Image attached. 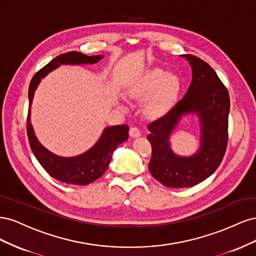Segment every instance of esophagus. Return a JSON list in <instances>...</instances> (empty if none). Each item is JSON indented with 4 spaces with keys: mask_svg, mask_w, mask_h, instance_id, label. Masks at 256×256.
Listing matches in <instances>:
<instances>
[{
    "mask_svg": "<svg viewBox=\"0 0 256 256\" xmlns=\"http://www.w3.org/2000/svg\"><path fill=\"white\" fill-rule=\"evenodd\" d=\"M129 132H130V136H132V138H136V136H141V131H140V129H138V127H136V126L131 127Z\"/></svg>",
    "mask_w": 256,
    "mask_h": 256,
    "instance_id": "1",
    "label": "esophagus"
}]
</instances>
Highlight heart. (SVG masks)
<instances>
[{"instance_id":"heart-1","label":"heart","mask_w":256,"mask_h":256,"mask_svg":"<svg viewBox=\"0 0 256 256\" xmlns=\"http://www.w3.org/2000/svg\"><path fill=\"white\" fill-rule=\"evenodd\" d=\"M180 80L177 76L164 70H154L138 80L129 90V94L136 99L152 98L145 104V113L157 118L168 112L175 104L180 92Z\"/></svg>"}]
</instances>
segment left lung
I'll list each match as a JSON object with an SVG mask.
<instances>
[{"mask_svg": "<svg viewBox=\"0 0 256 256\" xmlns=\"http://www.w3.org/2000/svg\"><path fill=\"white\" fill-rule=\"evenodd\" d=\"M192 67L190 86L171 110L147 128L152 145L148 164L154 178L166 187L184 188L205 180L219 168L228 140L230 95L226 85L205 60L192 54L187 56ZM199 114L202 144L199 152L189 158H178L170 150L168 138L180 116Z\"/></svg>", "mask_w": 256, "mask_h": 256, "instance_id": "obj_1", "label": "left lung"}]
</instances>
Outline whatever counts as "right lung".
<instances>
[{
    "mask_svg": "<svg viewBox=\"0 0 256 256\" xmlns=\"http://www.w3.org/2000/svg\"><path fill=\"white\" fill-rule=\"evenodd\" d=\"M102 56H88L85 54L70 51L53 58L50 63L38 70L30 80L28 86V109L32 104L34 90L42 78L60 64H94ZM128 125H118L104 129L102 138L94 147L80 156L63 158L50 152L37 141L30 120V110L26 118L28 143L36 159L50 176L56 180L72 184H88L98 180L106 171L112 158V154L120 144L127 141Z\"/></svg>",
    "mask_w": 256,
    "mask_h": 256,
    "instance_id": "add662e5",
    "label": "right lung"
}]
</instances>
